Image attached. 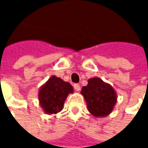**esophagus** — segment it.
Masks as SVG:
<instances>
[{
  "label": "esophagus",
  "instance_id": "esophagus-1",
  "mask_svg": "<svg viewBox=\"0 0 148 148\" xmlns=\"http://www.w3.org/2000/svg\"><path fill=\"white\" fill-rule=\"evenodd\" d=\"M74 88L76 92H79V91H80V86H79V84H74Z\"/></svg>",
  "mask_w": 148,
  "mask_h": 148
}]
</instances>
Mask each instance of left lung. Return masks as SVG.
Here are the masks:
<instances>
[{"label": "left lung", "mask_w": 148, "mask_h": 148, "mask_svg": "<svg viewBox=\"0 0 148 148\" xmlns=\"http://www.w3.org/2000/svg\"><path fill=\"white\" fill-rule=\"evenodd\" d=\"M88 110L95 116L109 115L116 102V95L111 86L104 83L99 78H92L86 86L81 89Z\"/></svg>", "instance_id": "8db88e82"}]
</instances>
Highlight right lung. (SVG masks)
<instances>
[{
	"mask_svg": "<svg viewBox=\"0 0 148 148\" xmlns=\"http://www.w3.org/2000/svg\"><path fill=\"white\" fill-rule=\"evenodd\" d=\"M73 91V86L69 82L52 76L39 91L40 104L47 114L57 113L62 110L67 96Z\"/></svg>",
	"mask_w": 148,
	"mask_h": 148,
	"instance_id": "obj_1",
	"label": "right lung"
}]
</instances>
